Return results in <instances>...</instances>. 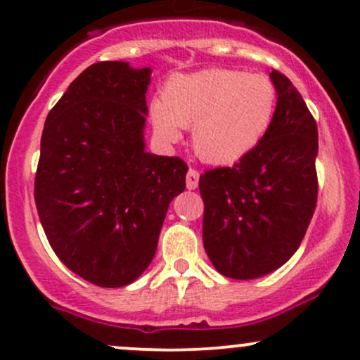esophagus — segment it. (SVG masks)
<instances>
[{
  "mask_svg": "<svg viewBox=\"0 0 360 360\" xmlns=\"http://www.w3.org/2000/svg\"><path fill=\"white\" fill-rule=\"evenodd\" d=\"M198 183H200V172L196 169H189L188 174H186V186H188V189H196Z\"/></svg>",
  "mask_w": 360,
  "mask_h": 360,
  "instance_id": "1",
  "label": "esophagus"
}]
</instances>
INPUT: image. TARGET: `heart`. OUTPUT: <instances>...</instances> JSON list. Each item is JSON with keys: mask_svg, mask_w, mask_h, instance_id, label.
I'll return each instance as SVG.
<instances>
[{"mask_svg": "<svg viewBox=\"0 0 360 360\" xmlns=\"http://www.w3.org/2000/svg\"><path fill=\"white\" fill-rule=\"evenodd\" d=\"M276 111L278 89L267 76L206 69L171 77L162 101H152L150 120L166 142L193 127V148L205 162L232 164L266 139Z\"/></svg>", "mask_w": 360, "mask_h": 360, "instance_id": "heart-1", "label": "heart"}]
</instances>
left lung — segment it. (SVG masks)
Returning <instances> with one entry per match:
<instances>
[{"mask_svg": "<svg viewBox=\"0 0 360 360\" xmlns=\"http://www.w3.org/2000/svg\"><path fill=\"white\" fill-rule=\"evenodd\" d=\"M278 111L269 134L232 167L200 177L203 245L220 274L255 279L298 250L316 206L318 130L284 74L269 72Z\"/></svg>", "mask_w": 360, "mask_h": 360, "instance_id": "left-lung-1", "label": "left lung"}]
</instances>
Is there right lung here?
Here are the masks:
<instances>
[{
  "label": "right lung",
  "mask_w": 360,
  "mask_h": 360,
  "mask_svg": "<svg viewBox=\"0 0 360 360\" xmlns=\"http://www.w3.org/2000/svg\"><path fill=\"white\" fill-rule=\"evenodd\" d=\"M150 68L89 65L47 115L35 205L65 267L100 288H122L154 259L188 166L146 150Z\"/></svg>",
  "instance_id": "obj_1"
}]
</instances>
